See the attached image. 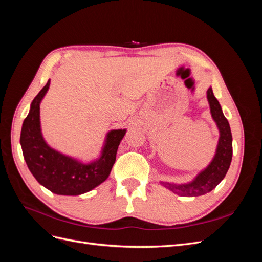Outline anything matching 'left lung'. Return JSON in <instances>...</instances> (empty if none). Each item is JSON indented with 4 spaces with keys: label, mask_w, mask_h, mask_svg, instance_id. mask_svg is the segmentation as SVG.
<instances>
[{
    "label": "left lung",
    "mask_w": 262,
    "mask_h": 262,
    "mask_svg": "<svg viewBox=\"0 0 262 262\" xmlns=\"http://www.w3.org/2000/svg\"><path fill=\"white\" fill-rule=\"evenodd\" d=\"M208 100L210 102L212 117L220 130V140L215 156L208 167L201 171L190 184L173 185L163 182L165 187L182 196H198L210 192L223 180L232 162L233 145L231 128L222 112L219 100L214 96L212 87L208 90Z\"/></svg>",
    "instance_id": "left-lung-1"
}]
</instances>
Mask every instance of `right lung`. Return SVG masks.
<instances>
[{
	"label": "right lung",
	"instance_id": "1",
	"mask_svg": "<svg viewBox=\"0 0 262 262\" xmlns=\"http://www.w3.org/2000/svg\"><path fill=\"white\" fill-rule=\"evenodd\" d=\"M50 80L38 93L30 112L23 123L20 144L30 172L39 184L51 192L62 195L85 193L104 182L116 161V154L125 130H113L107 134L106 145L98 161L82 164L63 155L46 143L40 130L39 105L49 89Z\"/></svg>",
	"mask_w": 262,
	"mask_h": 262
}]
</instances>
